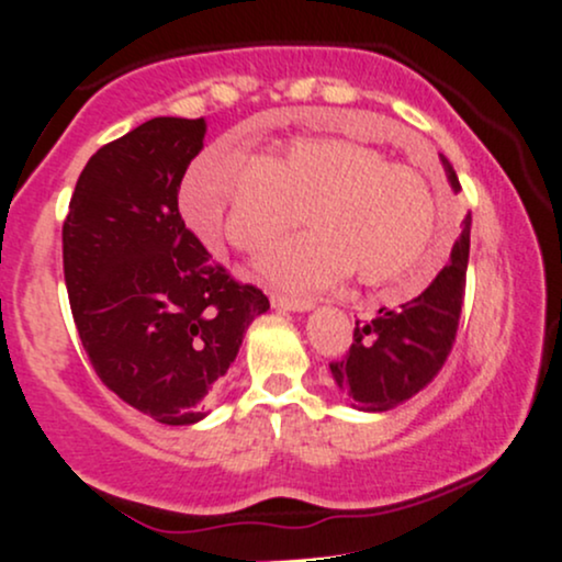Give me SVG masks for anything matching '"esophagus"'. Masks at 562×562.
<instances>
[{"label":"esophagus","mask_w":562,"mask_h":562,"mask_svg":"<svg viewBox=\"0 0 562 562\" xmlns=\"http://www.w3.org/2000/svg\"><path fill=\"white\" fill-rule=\"evenodd\" d=\"M270 305L276 310H289V313H307L313 307L310 300H296V296H286V294H270Z\"/></svg>","instance_id":"esophagus-1"}]
</instances>
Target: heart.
<instances>
[{
  "label": "heart",
  "instance_id": "obj_1",
  "mask_svg": "<svg viewBox=\"0 0 562 562\" xmlns=\"http://www.w3.org/2000/svg\"><path fill=\"white\" fill-rule=\"evenodd\" d=\"M191 228L207 241L257 252L296 223L310 231L257 260L268 283L294 294L334 286L355 270L362 283L411 276L437 236L431 178L347 136H302L252 162L236 149H207L181 191Z\"/></svg>",
  "mask_w": 562,
  "mask_h": 562
}]
</instances>
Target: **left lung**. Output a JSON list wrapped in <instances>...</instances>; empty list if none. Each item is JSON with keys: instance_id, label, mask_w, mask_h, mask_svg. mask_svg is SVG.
Segmentation results:
<instances>
[{"instance_id": "obj_1", "label": "left lung", "mask_w": 562, "mask_h": 562, "mask_svg": "<svg viewBox=\"0 0 562 562\" xmlns=\"http://www.w3.org/2000/svg\"><path fill=\"white\" fill-rule=\"evenodd\" d=\"M447 181L460 191L454 168L441 155ZM471 213L452 244L447 266L415 300L397 310L381 307L371 323L355 326L345 360L331 362L336 386L366 413H386L418 394L441 371L454 345L465 296Z\"/></svg>"}]
</instances>
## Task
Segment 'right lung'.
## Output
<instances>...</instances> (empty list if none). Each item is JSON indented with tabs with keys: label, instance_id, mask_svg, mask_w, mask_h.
I'll return each mask as SVG.
<instances>
[{
	"label": "right lung",
	"instance_id": "obj_1",
	"mask_svg": "<svg viewBox=\"0 0 562 562\" xmlns=\"http://www.w3.org/2000/svg\"><path fill=\"white\" fill-rule=\"evenodd\" d=\"M204 117H151L91 155L63 223L72 321L102 384L165 426H191L270 302L187 228L178 189Z\"/></svg>",
	"mask_w": 562,
	"mask_h": 562
}]
</instances>
